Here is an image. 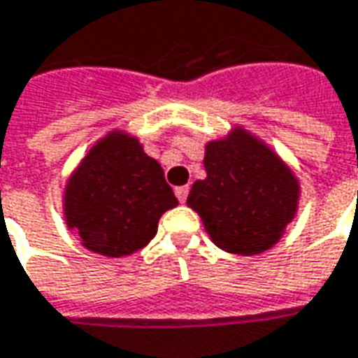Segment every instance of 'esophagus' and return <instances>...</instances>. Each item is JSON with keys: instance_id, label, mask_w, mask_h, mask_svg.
Instances as JSON below:
<instances>
[{"instance_id": "34e87169", "label": "esophagus", "mask_w": 358, "mask_h": 358, "mask_svg": "<svg viewBox=\"0 0 358 358\" xmlns=\"http://www.w3.org/2000/svg\"><path fill=\"white\" fill-rule=\"evenodd\" d=\"M187 192H189V187H187V186H180V187H176V189H174V194H176V197H178L180 203H184V201H186Z\"/></svg>"}]
</instances>
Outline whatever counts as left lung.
Returning a JSON list of instances; mask_svg holds the SVG:
<instances>
[{"label": "left lung", "instance_id": "8db88e82", "mask_svg": "<svg viewBox=\"0 0 358 358\" xmlns=\"http://www.w3.org/2000/svg\"><path fill=\"white\" fill-rule=\"evenodd\" d=\"M207 178L196 180L187 205L224 252L254 256L281 238L299 201V182L244 129L205 147Z\"/></svg>", "mask_w": 358, "mask_h": 358}]
</instances>
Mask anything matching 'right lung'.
Wrapping results in <instances>:
<instances>
[{"label": "right lung", "instance_id": "obj_1", "mask_svg": "<svg viewBox=\"0 0 358 358\" xmlns=\"http://www.w3.org/2000/svg\"><path fill=\"white\" fill-rule=\"evenodd\" d=\"M176 205L161 164L136 137L116 131L92 147L67 182L66 221L85 248L129 256L151 242L161 215Z\"/></svg>", "mask_w": 358, "mask_h": 358}]
</instances>
